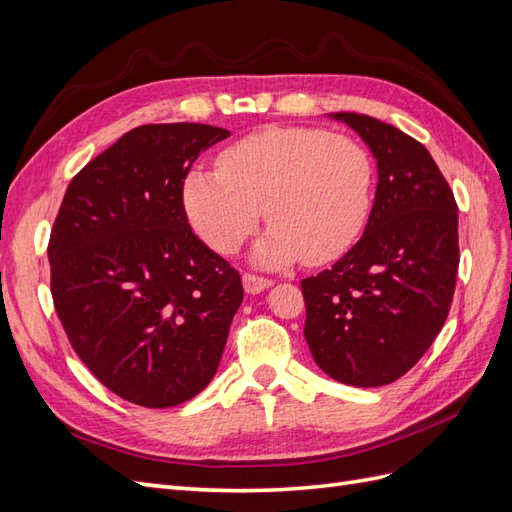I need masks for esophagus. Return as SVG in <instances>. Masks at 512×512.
<instances>
[{"mask_svg": "<svg viewBox=\"0 0 512 512\" xmlns=\"http://www.w3.org/2000/svg\"><path fill=\"white\" fill-rule=\"evenodd\" d=\"M273 282L269 280V277H260V275H254V273H243V288L245 292L250 294H258L265 288H269Z\"/></svg>", "mask_w": 512, "mask_h": 512, "instance_id": "1", "label": "esophagus"}]
</instances>
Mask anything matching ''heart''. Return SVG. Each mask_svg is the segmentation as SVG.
<instances>
[{"label": "heart", "instance_id": "1", "mask_svg": "<svg viewBox=\"0 0 512 512\" xmlns=\"http://www.w3.org/2000/svg\"><path fill=\"white\" fill-rule=\"evenodd\" d=\"M374 185V160L356 138L271 126L226 147L220 168H192L183 207L215 252H237L265 209L271 226L254 247L256 265L277 269L299 258L324 265L361 239Z\"/></svg>", "mask_w": 512, "mask_h": 512}]
</instances>
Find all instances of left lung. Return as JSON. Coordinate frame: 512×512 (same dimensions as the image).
<instances>
[{"label": "left lung", "instance_id": "8db88e82", "mask_svg": "<svg viewBox=\"0 0 512 512\" xmlns=\"http://www.w3.org/2000/svg\"><path fill=\"white\" fill-rule=\"evenodd\" d=\"M378 164L363 237L335 265L301 282L305 339L316 365L350 386H384L412 369L453 303L457 203L431 153L376 117L333 113Z\"/></svg>", "mask_w": 512, "mask_h": 512}]
</instances>
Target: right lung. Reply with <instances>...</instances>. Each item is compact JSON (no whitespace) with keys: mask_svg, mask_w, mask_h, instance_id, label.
<instances>
[{"mask_svg":"<svg viewBox=\"0 0 512 512\" xmlns=\"http://www.w3.org/2000/svg\"><path fill=\"white\" fill-rule=\"evenodd\" d=\"M228 136L205 123L138 126L61 200L49 241L57 316L91 374L130 404L179 406L218 371L243 286L194 235L183 181Z\"/></svg>","mask_w":512,"mask_h":512,"instance_id":"obj_1","label":"right lung"}]
</instances>
